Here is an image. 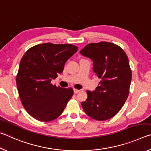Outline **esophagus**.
<instances>
[{"mask_svg":"<svg viewBox=\"0 0 151 151\" xmlns=\"http://www.w3.org/2000/svg\"><path fill=\"white\" fill-rule=\"evenodd\" d=\"M73 91H74V93H75V94H76V93H79V92H80V90H78V89H76V88H74Z\"/></svg>","mask_w":151,"mask_h":151,"instance_id":"obj_1","label":"esophagus"}]
</instances>
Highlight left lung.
I'll list each match as a JSON object with an SVG mask.
<instances>
[{
  "label": "left lung",
  "instance_id": "8db88e82",
  "mask_svg": "<svg viewBox=\"0 0 151 151\" xmlns=\"http://www.w3.org/2000/svg\"><path fill=\"white\" fill-rule=\"evenodd\" d=\"M80 53L93 61L95 75L101 78L93 91H87V99L81 105L88 116L105 121L120 111L129 94L132 78L128 57L124 51L113 43H91Z\"/></svg>",
  "mask_w": 151,
  "mask_h": 151
}]
</instances>
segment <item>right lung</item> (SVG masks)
<instances>
[{"instance_id":"obj_1","label":"right lung","mask_w":151,"mask_h":151,"mask_svg":"<svg viewBox=\"0 0 151 151\" xmlns=\"http://www.w3.org/2000/svg\"><path fill=\"white\" fill-rule=\"evenodd\" d=\"M71 44L43 43L29 48L20 60L17 76L19 97L28 113L38 121L58 118L73 95L72 88L52 85L65 64L76 52Z\"/></svg>"}]
</instances>
